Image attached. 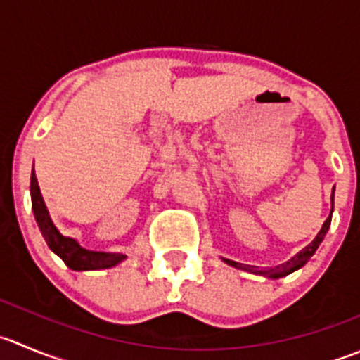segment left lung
<instances>
[{
    "label": "left lung",
    "mask_w": 360,
    "mask_h": 360,
    "mask_svg": "<svg viewBox=\"0 0 360 360\" xmlns=\"http://www.w3.org/2000/svg\"><path fill=\"white\" fill-rule=\"evenodd\" d=\"M333 200H334V190H333ZM333 205H334V204H333ZM330 214H333V211H330ZM329 226H330V216L326 219V223H323L322 229H320L319 236H316L315 239H313L311 244H308V246H306L304 250L299 251V253L295 255V257L292 258V260H288L287 264L278 265V267H273V269H258V267H253V265L237 264V262L226 260V258H225V262H226V264H229V265H232V267L244 269V271H250V273H253V274H260V276H269V278L287 276V274L294 273L295 269L302 267V265H304L306 262H308L309 258L313 257V253H315V251H316V248H319V244L322 243L323 237H326V233H327V230H329Z\"/></svg>",
    "instance_id": "left-lung-1"
}]
</instances>
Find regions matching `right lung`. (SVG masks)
<instances>
[{
    "label": "right lung",
    "instance_id": "right-lung-1",
    "mask_svg": "<svg viewBox=\"0 0 360 360\" xmlns=\"http://www.w3.org/2000/svg\"><path fill=\"white\" fill-rule=\"evenodd\" d=\"M31 207H33L34 219H37L40 232L44 236L45 243L49 244L52 251L68 265L73 271H98V269H109L112 265L120 264L124 258L121 253H100V251H89L86 248L80 246L75 239L72 237H65L59 233L52 223L51 216H49L45 202L41 198L40 188H38L37 176L34 170L31 174Z\"/></svg>",
    "mask_w": 360,
    "mask_h": 360
}]
</instances>
